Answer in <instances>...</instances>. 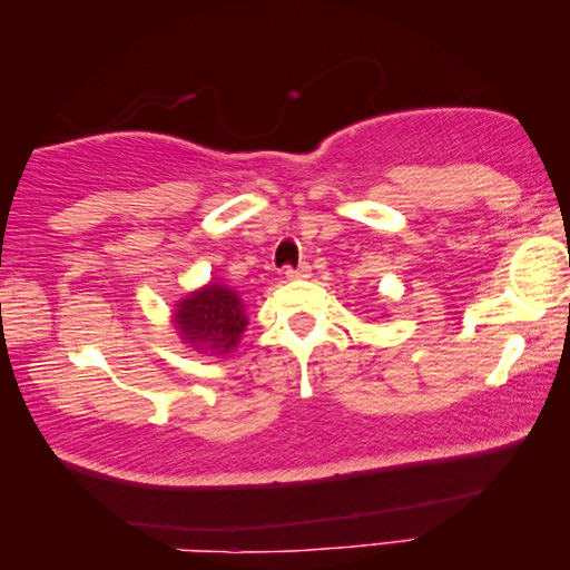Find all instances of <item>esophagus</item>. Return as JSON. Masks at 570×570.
Returning a JSON list of instances; mask_svg holds the SVG:
<instances>
[{
	"instance_id": "obj_1",
	"label": "esophagus",
	"mask_w": 570,
	"mask_h": 570,
	"mask_svg": "<svg viewBox=\"0 0 570 570\" xmlns=\"http://www.w3.org/2000/svg\"><path fill=\"white\" fill-rule=\"evenodd\" d=\"M284 274H286V278H308V274H312V266L302 262L298 266H286Z\"/></svg>"
}]
</instances>
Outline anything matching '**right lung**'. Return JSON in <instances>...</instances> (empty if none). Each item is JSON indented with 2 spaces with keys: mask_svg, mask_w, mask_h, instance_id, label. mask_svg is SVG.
<instances>
[{
  "mask_svg": "<svg viewBox=\"0 0 570 570\" xmlns=\"http://www.w3.org/2000/svg\"><path fill=\"white\" fill-rule=\"evenodd\" d=\"M244 304L228 286L208 284L183 298L176 308V326L183 344L208 354H228L246 330Z\"/></svg>",
  "mask_w": 570,
  "mask_h": 570,
  "instance_id": "1",
  "label": "right lung"
}]
</instances>
